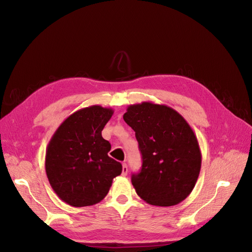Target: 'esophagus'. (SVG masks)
I'll return each mask as SVG.
<instances>
[{"label": "esophagus", "mask_w": 252, "mask_h": 252, "mask_svg": "<svg viewBox=\"0 0 252 252\" xmlns=\"http://www.w3.org/2000/svg\"><path fill=\"white\" fill-rule=\"evenodd\" d=\"M128 173V167L126 163H123V168H122V174L123 175H127Z\"/></svg>", "instance_id": "obj_1"}]
</instances>
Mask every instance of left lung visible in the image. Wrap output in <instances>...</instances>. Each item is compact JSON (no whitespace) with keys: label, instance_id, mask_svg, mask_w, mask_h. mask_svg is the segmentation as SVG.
<instances>
[{"label":"left lung","instance_id":"obj_1","mask_svg":"<svg viewBox=\"0 0 252 252\" xmlns=\"http://www.w3.org/2000/svg\"><path fill=\"white\" fill-rule=\"evenodd\" d=\"M124 121L135 131L143 164L132 174L136 193L146 203L168 207L191 193L202 154L196 135L181 114L166 105H129Z\"/></svg>","mask_w":252,"mask_h":252}]
</instances>
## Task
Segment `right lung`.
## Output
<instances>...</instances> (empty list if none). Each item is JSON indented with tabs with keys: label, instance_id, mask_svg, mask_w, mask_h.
Listing matches in <instances>:
<instances>
[{
	"label": "right lung",
	"instance_id": "right-lung-1",
	"mask_svg": "<svg viewBox=\"0 0 252 252\" xmlns=\"http://www.w3.org/2000/svg\"><path fill=\"white\" fill-rule=\"evenodd\" d=\"M112 108L93 105L73 112L53 133L46 148L45 170L61 200L73 207L100 203L122 165L108 157L111 145L102 130Z\"/></svg>",
	"mask_w": 252,
	"mask_h": 252
}]
</instances>
